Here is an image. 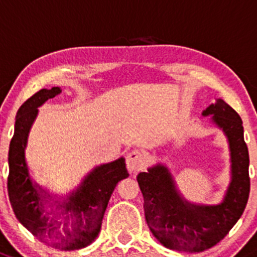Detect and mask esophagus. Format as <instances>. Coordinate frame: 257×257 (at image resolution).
<instances>
[{
    "mask_svg": "<svg viewBox=\"0 0 257 257\" xmlns=\"http://www.w3.org/2000/svg\"><path fill=\"white\" fill-rule=\"evenodd\" d=\"M146 164V156L138 149L129 152L126 156V168L131 173H137Z\"/></svg>",
    "mask_w": 257,
    "mask_h": 257,
    "instance_id": "obj_1",
    "label": "esophagus"
}]
</instances>
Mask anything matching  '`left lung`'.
Segmentation results:
<instances>
[{"label":"left lung","mask_w":257,"mask_h":257,"mask_svg":"<svg viewBox=\"0 0 257 257\" xmlns=\"http://www.w3.org/2000/svg\"><path fill=\"white\" fill-rule=\"evenodd\" d=\"M202 115H213L212 121L222 129L230 147L231 182L220 205H195L184 200L163 164L137 177L149 230L163 246L183 252H201L220 242L243 213L250 193V159L240 115L222 99L211 104Z\"/></svg>","instance_id":"1"}]
</instances>
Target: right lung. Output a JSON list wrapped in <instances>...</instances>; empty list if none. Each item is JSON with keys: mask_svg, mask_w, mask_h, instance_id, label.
Listing matches in <instances>:
<instances>
[{"mask_svg": "<svg viewBox=\"0 0 257 257\" xmlns=\"http://www.w3.org/2000/svg\"><path fill=\"white\" fill-rule=\"evenodd\" d=\"M60 93L59 86L41 89L17 110L9 151L7 189L15 216L37 240L54 248L73 251L86 247L98 237L111 193L118 182L129 173L123 157L95 167L62 202L54 201L57 213L46 211L45 205L52 196L32 183L25 149L30 129L39 113L37 108Z\"/></svg>", "mask_w": 257, "mask_h": 257, "instance_id": "right-lung-1", "label": "right lung"}]
</instances>
